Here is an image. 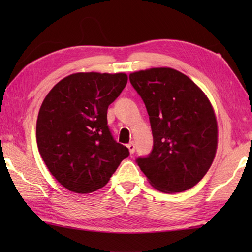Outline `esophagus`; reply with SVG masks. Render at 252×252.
Here are the masks:
<instances>
[{"label":"esophagus","instance_id":"1","mask_svg":"<svg viewBox=\"0 0 252 252\" xmlns=\"http://www.w3.org/2000/svg\"><path fill=\"white\" fill-rule=\"evenodd\" d=\"M126 147H127V149H129V153H130V154H134V152H135L134 142H131V143L127 144Z\"/></svg>","mask_w":252,"mask_h":252}]
</instances>
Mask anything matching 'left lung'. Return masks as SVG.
Returning <instances> with one entry per match:
<instances>
[{"instance_id":"1","label":"left lung","mask_w":252,"mask_h":252,"mask_svg":"<svg viewBox=\"0 0 252 252\" xmlns=\"http://www.w3.org/2000/svg\"><path fill=\"white\" fill-rule=\"evenodd\" d=\"M145 103L154 137L153 152L136 161L149 183L162 192L194 187L210 169L218 148V122L203 91L169 67L130 73Z\"/></svg>"}]
</instances>
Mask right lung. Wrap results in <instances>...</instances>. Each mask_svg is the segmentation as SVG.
Listing matches in <instances>:
<instances>
[{"label": "right lung", "instance_id": "right-lung-1", "mask_svg": "<svg viewBox=\"0 0 252 252\" xmlns=\"http://www.w3.org/2000/svg\"><path fill=\"white\" fill-rule=\"evenodd\" d=\"M126 82L125 72H77L45 96L36 120L37 148L51 174L68 190L99 189L129 156L107 126L108 106Z\"/></svg>", "mask_w": 252, "mask_h": 252}]
</instances>
